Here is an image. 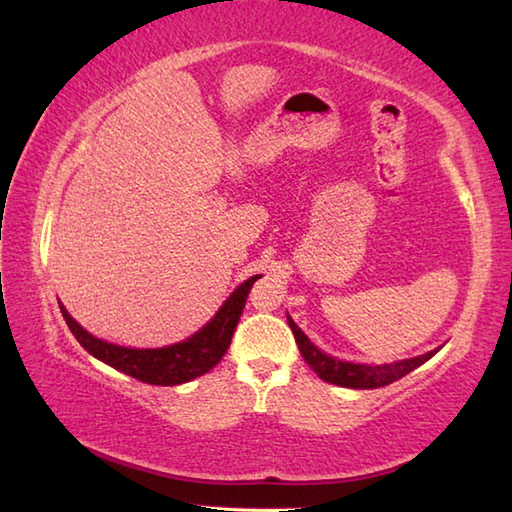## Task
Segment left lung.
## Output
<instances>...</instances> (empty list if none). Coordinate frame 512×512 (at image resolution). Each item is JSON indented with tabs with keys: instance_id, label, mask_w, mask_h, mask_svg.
Segmentation results:
<instances>
[{
	"instance_id": "8db88e82",
	"label": "left lung",
	"mask_w": 512,
	"mask_h": 512,
	"mask_svg": "<svg viewBox=\"0 0 512 512\" xmlns=\"http://www.w3.org/2000/svg\"><path fill=\"white\" fill-rule=\"evenodd\" d=\"M288 325L292 334H295V341L299 345V352L303 356L312 372L317 374L325 383L339 385V387H347V389H376V387H385L394 380L407 376L413 369L420 367L422 363H427L431 356H436L440 352V347L431 350L427 354L420 356H411V358H400V361L394 363H380V365H372V363H354V361H343V358H336L325 354L323 350H319L306 334L301 332L299 325L292 321V317L288 314Z\"/></svg>"
}]
</instances>
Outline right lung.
I'll return each instance as SVG.
<instances>
[{
	"mask_svg": "<svg viewBox=\"0 0 512 512\" xmlns=\"http://www.w3.org/2000/svg\"><path fill=\"white\" fill-rule=\"evenodd\" d=\"M259 277L262 275H253L244 284H239L215 312V317L204 323L189 339L165 347H125L107 343L83 330L63 308V303H59V308L74 339L81 343L85 352H90L94 358L118 369V372L143 380V383L173 387L206 374L222 361L228 345H231L237 321L242 317L248 292Z\"/></svg>",
	"mask_w": 512,
	"mask_h": 512,
	"instance_id": "add662e5",
	"label": "right lung"
}]
</instances>
